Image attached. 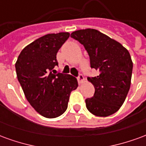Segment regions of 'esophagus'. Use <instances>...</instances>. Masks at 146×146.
Segmentation results:
<instances>
[{"mask_svg": "<svg viewBox=\"0 0 146 146\" xmlns=\"http://www.w3.org/2000/svg\"><path fill=\"white\" fill-rule=\"evenodd\" d=\"M77 80H78V82L80 84V83H82L83 81H84V76H83L82 74H80V73L79 75H78V76H77Z\"/></svg>", "mask_w": 146, "mask_h": 146, "instance_id": "obj_1", "label": "esophagus"}]
</instances>
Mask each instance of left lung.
Here are the masks:
<instances>
[{"instance_id":"obj_1","label":"left lung","mask_w":146,"mask_h":146,"mask_svg":"<svg viewBox=\"0 0 146 146\" xmlns=\"http://www.w3.org/2000/svg\"><path fill=\"white\" fill-rule=\"evenodd\" d=\"M70 36L84 45L91 68L99 72L98 76L88 77L95 87V94L85 100L86 107L97 116L115 113L125 101L131 86L133 62L129 51L94 29L76 30Z\"/></svg>"}]
</instances>
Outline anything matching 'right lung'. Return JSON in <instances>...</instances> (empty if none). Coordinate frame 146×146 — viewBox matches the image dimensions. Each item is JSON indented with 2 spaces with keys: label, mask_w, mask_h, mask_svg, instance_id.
I'll list each match as a JSON object with an SVG mask.
<instances>
[{
  "label": "right lung",
  "mask_w": 146,
  "mask_h": 146,
  "mask_svg": "<svg viewBox=\"0 0 146 146\" xmlns=\"http://www.w3.org/2000/svg\"><path fill=\"white\" fill-rule=\"evenodd\" d=\"M69 33H50L23 49L15 63L19 82L30 104L41 116L55 118L65 113L70 93L78 86L70 74L57 73L56 54Z\"/></svg>",
  "instance_id": "right-lung-1"
}]
</instances>
